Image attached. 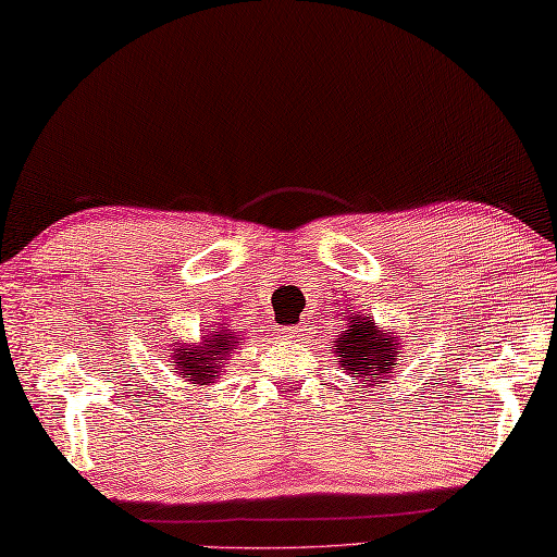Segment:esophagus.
<instances>
[{"mask_svg":"<svg viewBox=\"0 0 557 557\" xmlns=\"http://www.w3.org/2000/svg\"><path fill=\"white\" fill-rule=\"evenodd\" d=\"M302 324H290V326H281V336L288 338V342H295V338L302 336Z\"/></svg>","mask_w":557,"mask_h":557,"instance_id":"obj_1","label":"esophagus"}]
</instances>
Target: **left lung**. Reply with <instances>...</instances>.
Listing matches in <instances>:
<instances>
[{"instance_id": "left-lung-1", "label": "left lung", "mask_w": 557, "mask_h": 557, "mask_svg": "<svg viewBox=\"0 0 557 557\" xmlns=\"http://www.w3.org/2000/svg\"><path fill=\"white\" fill-rule=\"evenodd\" d=\"M346 329L332 342L336 362L350 377L360 380V387H380L384 380L392 377L394 368L401 366L404 346L401 338L392 329L377 326L372 314L342 312Z\"/></svg>"}]
</instances>
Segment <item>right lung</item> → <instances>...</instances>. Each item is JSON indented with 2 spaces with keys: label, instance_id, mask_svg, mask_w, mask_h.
<instances>
[{
  "label": "right lung",
  "instance_id": "add662e5",
  "mask_svg": "<svg viewBox=\"0 0 557 557\" xmlns=\"http://www.w3.org/2000/svg\"><path fill=\"white\" fill-rule=\"evenodd\" d=\"M243 338L237 336L233 329L219 326V332L211 336H203L199 346H175L173 362L177 374H183L195 387H203L219 380L223 368L228 366V356L235 346H240Z\"/></svg>",
  "mask_w": 557,
  "mask_h": 557
}]
</instances>
